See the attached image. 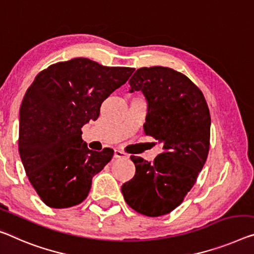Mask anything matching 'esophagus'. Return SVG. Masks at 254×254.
I'll return each mask as SVG.
<instances>
[{
    "instance_id": "1",
    "label": "esophagus",
    "mask_w": 254,
    "mask_h": 254,
    "mask_svg": "<svg viewBox=\"0 0 254 254\" xmlns=\"http://www.w3.org/2000/svg\"><path fill=\"white\" fill-rule=\"evenodd\" d=\"M114 157L116 159H120V158H128V154L125 153V152L120 151V150H115V155Z\"/></svg>"
}]
</instances>
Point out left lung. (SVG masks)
<instances>
[{"label": "left lung", "instance_id": "1", "mask_svg": "<svg viewBox=\"0 0 254 254\" xmlns=\"http://www.w3.org/2000/svg\"><path fill=\"white\" fill-rule=\"evenodd\" d=\"M129 85L147 100L144 131L163 144V152L153 162L131 155L136 173L122 192L136 212L163 216L182 204L208 158L209 108L200 88L171 68H139Z\"/></svg>", "mask_w": 254, "mask_h": 254}]
</instances>
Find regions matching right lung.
<instances>
[{
  "label": "right lung",
  "mask_w": 254,
  "mask_h": 254,
  "mask_svg": "<svg viewBox=\"0 0 254 254\" xmlns=\"http://www.w3.org/2000/svg\"><path fill=\"white\" fill-rule=\"evenodd\" d=\"M134 70L76 58L42 70L27 89L20 107L19 154L30 184L50 208L81 203L92 178L114 157L110 147L89 150L81 127L99 118L103 101Z\"/></svg>",
  "instance_id": "add662e5"
}]
</instances>
